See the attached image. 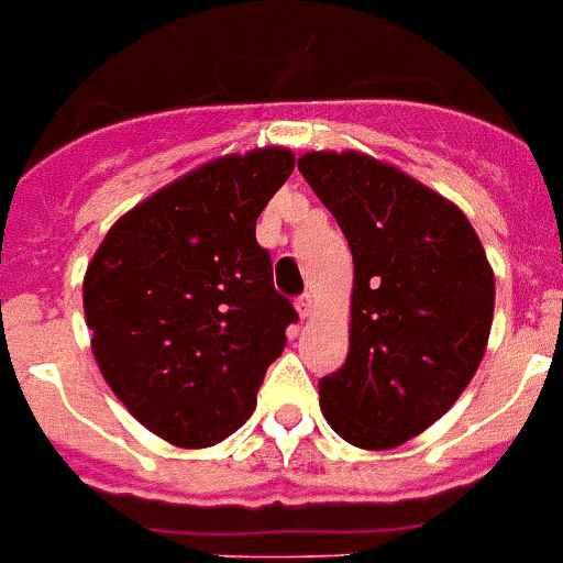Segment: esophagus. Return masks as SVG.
Masks as SVG:
<instances>
[{"instance_id": "esophagus-1", "label": "esophagus", "mask_w": 563, "mask_h": 563, "mask_svg": "<svg viewBox=\"0 0 563 563\" xmlns=\"http://www.w3.org/2000/svg\"><path fill=\"white\" fill-rule=\"evenodd\" d=\"M296 310H299V317H305V319L313 313V299H310V294H302L299 299H296Z\"/></svg>"}]
</instances>
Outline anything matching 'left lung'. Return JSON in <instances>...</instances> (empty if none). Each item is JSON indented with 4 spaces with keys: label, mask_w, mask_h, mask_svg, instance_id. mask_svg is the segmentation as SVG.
Wrapping results in <instances>:
<instances>
[{
    "label": "left lung",
    "mask_w": 563,
    "mask_h": 563,
    "mask_svg": "<svg viewBox=\"0 0 563 563\" xmlns=\"http://www.w3.org/2000/svg\"><path fill=\"white\" fill-rule=\"evenodd\" d=\"M299 170L354 258L349 357L319 380L345 442L389 451L456 404L485 354L494 273L451 200L372 156L313 151Z\"/></svg>",
    "instance_id": "left-lung-1"
}]
</instances>
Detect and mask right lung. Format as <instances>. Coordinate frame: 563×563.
Here are the masks:
<instances>
[{
  "label": "right lung",
  "instance_id": "right-lung-1",
  "mask_svg": "<svg viewBox=\"0 0 563 563\" xmlns=\"http://www.w3.org/2000/svg\"><path fill=\"white\" fill-rule=\"evenodd\" d=\"M290 170L285 147L209 162L128 211L87 267L84 313L103 380L177 448L223 442L253 416L299 319L255 241Z\"/></svg>",
  "mask_w": 563,
  "mask_h": 563
}]
</instances>
